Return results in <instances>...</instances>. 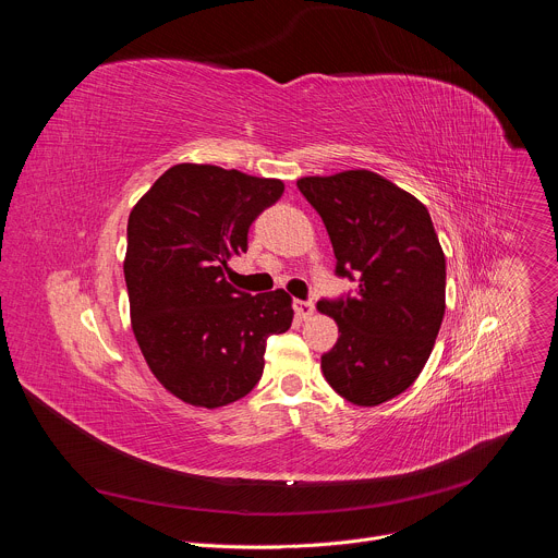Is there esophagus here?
Listing matches in <instances>:
<instances>
[{
  "instance_id": "obj_1",
  "label": "esophagus",
  "mask_w": 558,
  "mask_h": 558,
  "mask_svg": "<svg viewBox=\"0 0 558 558\" xmlns=\"http://www.w3.org/2000/svg\"><path fill=\"white\" fill-rule=\"evenodd\" d=\"M293 311H295L298 320H308V317L315 311V306H313L311 300H293Z\"/></svg>"
}]
</instances>
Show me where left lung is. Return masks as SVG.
<instances>
[{"mask_svg":"<svg viewBox=\"0 0 558 558\" xmlns=\"http://www.w3.org/2000/svg\"><path fill=\"white\" fill-rule=\"evenodd\" d=\"M298 190L329 231L336 276L357 280L317 302L340 331L323 373L347 402L377 407L417 379L444 320L446 258L430 214L368 170L306 177Z\"/></svg>","mask_w":558,"mask_h":558,"instance_id":"1","label":"left lung"}]
</instances>
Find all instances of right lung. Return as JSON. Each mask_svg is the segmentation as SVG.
I'll use <instances>...</instances> for the list:
<instances>
[{
    "instance_id": "1",
    "label": "right lung",
    "mask_w": 558,
    "mask_h": 558,
    "mask_svg": "<svg viewBox=\"0 0 558 558\" xmlns=\"http://www.w3.org/2000/svg\"><path fill=\"white\" fill-rule=\"evenodd\" d=\"M284 192L282 181L183 163L134 205L123 263L141 353L179 400L218 409L263 377L269 336L291 327L282 291L245 293L225 280L247 252L252 222Z\"/></svg>"
}]
</instances>
